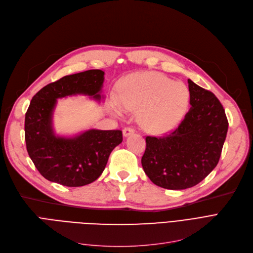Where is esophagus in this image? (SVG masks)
<instances>
[{"label": "esophagus", "mask_w": 253, "mask_h": 253, "mask_svg": "<svg viewBox=\"0 0 253 253\" xmlns=\"http://www.w3.org/2000/svg\"><path fill=\"white\" fill-rule=\"evenodd\" d=\"M134 132V129L131 128V127H126L123 129V135L126 137V136H129L131 133H133Z\"/></svg>", "instance_id": "34e87169"}]
</instances>
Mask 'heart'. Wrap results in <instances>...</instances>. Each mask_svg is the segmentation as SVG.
<instances>
[{
    "mask_svg": "<svg viewBox=\"0 0 253 253\" xmlns=\"http://www.w3.org/2000/svg\"><path fill=\"white\" fill-rule=\"evenodd\" d=\"M190 102L189 88L183 83L156 72L127 77L119 97H113L112 108L120 115L122 106L138 111L141 127L154 133L167 132L181 121Z\"/></svg>",
    "mask_w": 253,
    "mask_h": 253,
    "instance_id": "b5f03b06",
    "label": "heart"
}]
</instances>
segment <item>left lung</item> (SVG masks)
I'll return each mask as SVG.
<instances>
[{
    "instance_id": "obj_1",
    "label": "left lung",
    "mask_w": 253,
    "mask_h": 253,
    "mask_svg": "<svg viewBox=\"0 0 253 253\" xmlns=\"http://www.w3.org/2000/svg\"><path fill=\"white\" fill-rule=\"evenodd\" d=\"M191 109L169 134L147 136L141 165L167 190H184L202 181L217 165L228 132L223 106L213 93L188 80Z\"/></svg>"
}]
</instances>
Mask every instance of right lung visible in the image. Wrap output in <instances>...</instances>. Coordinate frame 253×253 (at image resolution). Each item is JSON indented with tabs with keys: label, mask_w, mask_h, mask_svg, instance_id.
Masks as SVG:
<instances>
[{
	"label": "right lung",
	"mask_w": 253,
	"mask_h": 253,
	"mask_svg": "<svg viewBox=\"0 0 253 253\" xmlns=\"http://www.w3.org/2000/svg\"><path fill=\"white\" fill-rule=\"evenodd\" d=\"M104 72L89 70L65 76L43 87L25 114L29 156L46 179L65 187H82L96 180L112 151L122 142V131L90 129L73 137L55 135L52 117L58 98L77 94L100 101Z\"/></svg>",
	"instance_id": "add662e5"
}]
</instances>
